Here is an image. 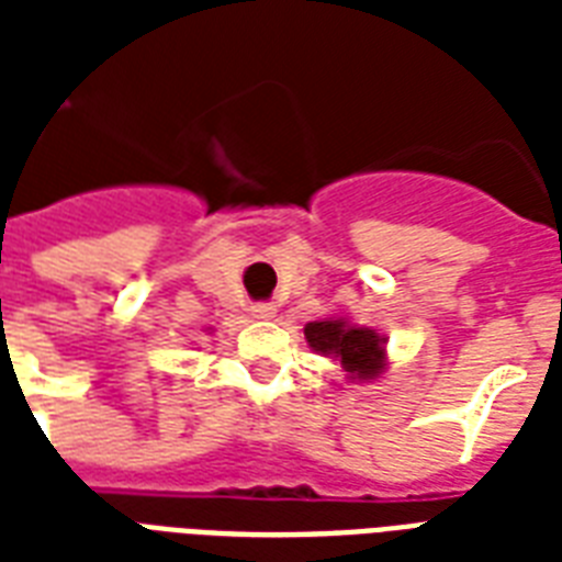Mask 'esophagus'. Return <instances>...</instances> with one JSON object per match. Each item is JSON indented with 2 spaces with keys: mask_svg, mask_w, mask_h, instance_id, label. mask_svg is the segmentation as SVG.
<instances>
[{
  "mask_svg": "<svg viewBox=\"0 0 562 562\" xmlns=\"http://www.w3.org/2000/svg\"><path fill=\"white\" fill-rule=\"evenodd\" d=\"M250 312H254V317H259V321H271V317L277 315V306H273V303H254Z\"/></svg>",
  "mask_w": 562,
  "mask_h": 562,
  "instance_id": "esophagus-1",
  "label": "esophagus"
}]
</instances>
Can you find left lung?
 <instances>
[{
	"mask_svg": "<svg viewBox=\"0 0 562 562\" xmlns=\"http://www.w3.org/2000/svg\"><path fill=\"white\" fill-rule=\"evenodd\" d=\"M308 347L321 356H333L350 379H375L384 370V338L368 326H350L344 317H326L306 324Z\"/></svg>",
	"mask_w": 562,
	"mask_h": 562,
	"instance_id": "left-lung-1",
	"label": "left lung"
}]
</instances>
